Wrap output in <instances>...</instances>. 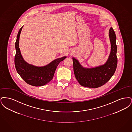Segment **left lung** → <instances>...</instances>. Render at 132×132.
Returning a JSON list of instances; mask_svg holds the SVG:
<instances>
[{
	"mask_svg": "<svg viewBox=\"0 0 132 132\" xmlns=\"http://www.w3.org/2000/svg\"><path fill=\"white\" fill-rule=\"evenodd\" d=\"M111 52L106 62L103 65L94 68H85L79 61L73 58L74 72L77 80L83 87L97 88L104 85L113 76L117 65L116 37L113 28L109 30Z\"/></svg>",
	"mask_w": 132,
	"mask_h": 132,
	"instance_id": "obj_1",
	"label": "left lung"
}]
</instances>
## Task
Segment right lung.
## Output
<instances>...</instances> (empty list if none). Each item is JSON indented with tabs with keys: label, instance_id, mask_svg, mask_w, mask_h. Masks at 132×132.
<instances>
[{
	"label": "right lung",
	"instance_id": "add662e5",
	"mask_svg": "<svg viewBox=\"0 0 132 132\" xmlns=\"http://www.w3.org/2000/svg\"><path fill=\"white\" fill-rule=\"evenodd\" d=\"M22 28L19 30L15 43L16 52L14 62L16 71L28 84L35 87L44 86L52 79L57 66L66 57L56 59L44 67H36L28 64L23 59L19 48V38Z\"/></svg>",
	"mask_w": 132,
	"mask_h": 132
}]
</instances>
